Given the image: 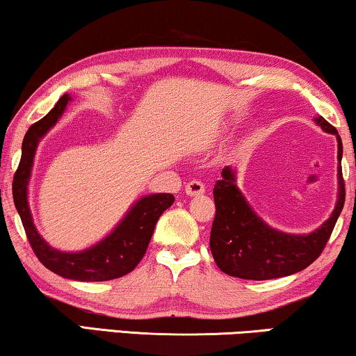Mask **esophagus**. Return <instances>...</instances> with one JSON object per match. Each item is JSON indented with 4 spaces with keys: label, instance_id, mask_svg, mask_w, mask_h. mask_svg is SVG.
Masks as SVG:
<instances>
[{
    "label": "esophagus",
    "instance_id": "obj_1",
    "mask_svg": "<svg viewBox=\"0 0 356 356\" xmlns=\"http://www.w3.org/2000/svg\"><path fill=\"white\" fill-rule=\"evenodd\" d=\"M184 191H186L188 196H197V194H202L206 191V184L202 181H197V179H191L186 184V188H184Z\"/></svg>",
    "mask_w": 356,
    "mask_h": 356
}]
</instances>
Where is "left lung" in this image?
Segmentation results:
<instances>
[{"instance_id": "left-lung-1", "label": "left lung", "mask_w": 356, "mask_h": 356, "mask_svg": "<svg viewBox=\"0 0 356 356\" xmlns=\"http://www.w3.org/2000/svg\"><path fill=\"white\" fill-rule=\"evenodd\" d=\"M318 123L327 133L337 134L339 162H342V140L337 129L319 116ZM339 201L324 225L309 235H286L267 227L243 197L235 184L232 168H223L213 186L216 217L211 230V251L218 269L246 280H269L300 272L318 259L327 245L335 222L343 209L345 181L339 167Z\"/></svg>"}]
</instances>
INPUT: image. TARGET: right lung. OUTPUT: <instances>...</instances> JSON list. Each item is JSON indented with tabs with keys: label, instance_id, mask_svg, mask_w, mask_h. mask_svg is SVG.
I'll use <instances>...</instances> for the list:
<instances>
[{
	"label": "right lung",
	"instance_id": "add662e5",
	"mask_svg": "<svg viewBox=\"0 0 356 356\" xmlns=\"http://www.w3.org/2000/svg\"><path fill=\"white\" fill-rule=\"evenodd\" d=\"M70 95H63L56 105L33 123L26 133L22 143V155L19 167L13 179V197L16 209L21 216L27 240L38 261L47 269L66 279L81 282H105L123 277L134 270V267L143 259L152 238L155 223L159 217L175 202L173 194H152L138 201L131 209L123 222L115 228L110 236L82 252H61L53 250L38 235L32 222L31 211L27 204V183L31 178V168L38 140L53 124L58 116L66 108Z\"/></svg>",
	"mask_w": 356,
	"mask_h": 356
}]
</instances>
